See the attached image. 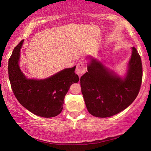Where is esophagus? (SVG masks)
<instances>
[{
  "label": "esophagus",
  "mask_w": 151,
  "mask_h": 151,
  "mask_svg": "<svg viewBox=\"0 0 151 151\" xmlns=\"http://www.w3.org/2000/svg\"><path fill=\"white\" fill-rule=\"evenodd\" d=\"M86 70L85 65L83 64V63H79L76 68V73L78 74V75H81L82 74L84 73Z\"/></svg>",
  "instance_id": "obj_1"
}]
</instances>
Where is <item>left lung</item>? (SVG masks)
<instances>
[{
  "label": "left lung",
  "mask_w": 151,
  "mask_h": 151,
  "mask_svg": "<svg viewBox=\"0 0 151 151\" xmlns=\"http://www.w3.org/2000/svg\"><path fill=\"white\" fill-rule=\"evenodd\" d=\"M88 72L81 78L82 93L89 114L108 117L119 113L132 103L142 81V64L135 47L121 76L105 65V60L93 56L86 58Z\"/></svg>",
  "instance_id": "obj_1"
}]
</instances>
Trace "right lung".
I'll return each instance as SVG.
<instances>
[{"mask_svg": "<svg viewBox=\"0 0 151 151\" xmlns=\"http://www.w3.org/2000/svg\"><path fill=\"white\" fill-rule=\"evenodd\" d=\"M22 40L13 50L8 63L12 91L22 106L42 117H54L62 111L65 96L70 86L79 81L76 65L65 68L48 78H28L19 67Z\"/></svg>", "mask_w": 151, "mask_h": 151, "instance_id": "obj_1", "label": "right lung"}]
</instances>
